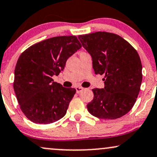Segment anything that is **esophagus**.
Returning <instances> with one entry per match:
<instances>
[{
  "mask_svg": "<svg viewBox=\"0 0 157 157\" xmlns=\"http://www.w3.org/2000/svg\"><path fill=\"white\" fill-rule=\"evenodd\" d=\"M75 89H76L77 93H80V91H82V90H83V88L81 87V86H77V87L75 88Z\"/></svg>",
  "mask_w": 157,
  "mask_h": 157,
  "instance_id": "34e87169",
  "label": "esophagus"
}]
</instances>
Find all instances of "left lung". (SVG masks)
<instances>
[{"label": "left lung", "mask_w": 157, "mask_h": 157, "mask_svg": "<svg viewBox=\"0 0 157 157\" xmlns=\"http://www.w3.org/2000/svg\"><path fill=\"white\" fill-rule=\"evenodd\" d=\"M92 58L96 75H105L104 89H94V99L87 105L93 116L114 120L132 109L141 86L142 66L137 52L116 34L97 32L79 35Z\"/></svg>", "instance_id": "8db88e82"}]
</instances>
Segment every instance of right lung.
Segmentation results:
<instances>
[{
	"instance_id": "1",
	"label": "right lung",
	"mask_w": 157,
	"mask_h": 157,
	"mask_svg": "<svg viewBox=\"0 0 157 157\" xmlns=\"http://www.w3.org/2000/svg\"><path fill=\"white\" fill-rule=\"evenodd\" d=\"M81 47L76 36H59L32 45L19 57L13 87L21 111L32 122L49 124L66 115L76 90L63 87L52 77Z\"/></svg>"
}]
</instances>
